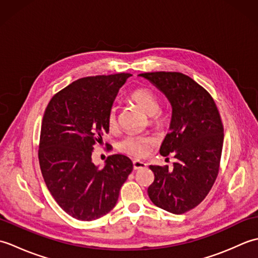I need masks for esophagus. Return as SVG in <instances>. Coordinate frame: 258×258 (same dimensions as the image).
<instances>
[{"mask_svg": "<svg viewBox=\"0 0 258 258\" xmlns=\"http://www.w3.org/2000/svg\"><path fill=\"white\" fill-rule=\"evenodd\" d=\"M133 167H134V169H142V168L146 167V164L142 161H134Z\"/></svg>", "mask_w": 258, "mask_h": 258, "instance_id": "34e87169", "label": "esophagus"}]
</instances>
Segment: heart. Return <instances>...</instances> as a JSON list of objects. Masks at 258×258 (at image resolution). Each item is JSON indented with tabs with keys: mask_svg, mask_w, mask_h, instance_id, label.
Returning <instances> with one entry per match:
<instances>
[{
	"mask_svg": "<svg viewBox=\"0 0 258 258\" xmlns=\"http://www.w3.org/2000/svg\"><path fill=\"white\" fill-rule=\"evenodd\" d=\"M131 100L142 109L147 116H151L153 124L161 125L164 120L162 113L160 112L161 101L154 92L149 89H138L131 95ZM116 108L113 107L108 114V126L114 128L116 126ZM154 144V140L149 136L128 135L119 143V151L132 157L142 158L146 156L150 149Z\"/></svg>",
	"mask_w": 258,
	"mask_h": 258,
	"instance_id": "b5f03b06",
	"label": "heart"
}]
</instances>
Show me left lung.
<instances>
[{
    "label": "left lung",
    "instance_id": "obj_1",
    "mask_svg": "<svg viewBox=\"0 0 258 258\" xmlns=\"http://www.w3.org/2000/svg\"><path fill=\"white\" fill-rule=\"evenodd\" d=\"M163 92L172 105L169 133L160 153L172 154L173 168L151 165L154 173L147 194L154 204L173 214L193 210L215 183L224 142V128L215 102L204 87L178 72L142 73Z\"/></svg>",
    "mask_w": 258,
    "mask_h": 258
}]
</instances>
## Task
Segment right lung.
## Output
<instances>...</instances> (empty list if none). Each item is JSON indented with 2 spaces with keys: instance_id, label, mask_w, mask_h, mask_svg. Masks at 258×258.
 I'll return each mask as SVG.
<instances>
[{
  "instance_id": "right-lung-1",
  "label": "right lung",
  "mask_w": 258,
  "mask_h": 258,
  "mask_svg": "<svg viewBox=\"0 0 258 258\" xmlns=\"http://www.w3.org/2000/svg\"><path fill=\"white\" fill-rule=\"evenodd\" d=\"M130 76L80 79L56 93L44 112L38 145L41 172L54 200L76 220L94 221L113 210L133 169L132 161L122 154L108 156L104 168L92 162L94 145L109 131L113 102Z\"/></svg>"
}]
</instances>
